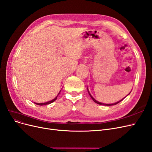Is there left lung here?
<instances>
[{"label":"left lung","instance_id":"left-lung-1","mask_svg":"<svg viewBox=\"0 0 152 152\" xmlns=\"http://www.w3.org/2000/svg\"><path fill=\"white\" fill-rule=\"evenodd\" d=\"M87 91H88V94H89V95H90L92 99V100H93L94 102H96V103H97V104H100V105H103V106H113V105H116V104H118L119 102H121V101H122L123 100V99H124L125 97H126V96H128L129 95V94H130V92H130L128 94V96H126V97H124L123 99H122L121 100H120V101H118V102H115V103H113V104H104V103H102V102H99V101H96V99H94V97L92 96V95H91V93H90L89 91H88V88H87Z\"/></svg>","mask_w":152,"mask_h":152}]
</instances>
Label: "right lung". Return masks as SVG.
Listing matches in <instances>:
<instances>
[{
	"instance_id": "add662e5",
	"label": "right lung",
	"mask_w": 152,
	"mask_h": 152,
	"mask_svg": "<svg viewBox=\"0 0 152 152\" xmlns=\"http://www.w3.org/2000/svg\"><path fill=\"white\" fill-rule=\"evenodd\" d=\"M60 92H61V90H60V91L59 92V93H58V95H57V96H56V97L55 99H53V100L50 101H48V102H44V103H36V102H34V104H37V105H38V106H44V105H48V104H50L52 103V102H54L55 101H56V99H57V97H58V95H59V94L60 93Z\"/></svg>"
}]
</instances>
